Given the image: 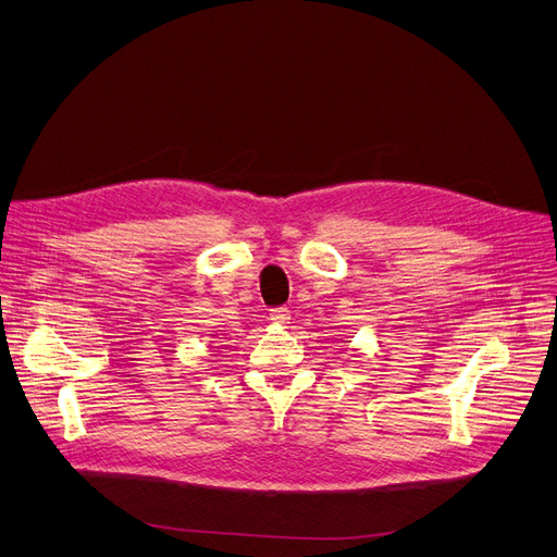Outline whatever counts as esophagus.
<instances>
[{
	"mask_svg": "<svg viewBox=\"0 0 557 557\" xmlns=\"http://www.w3.org/2000/svg\"><path fill=\"white\" fill-rule=\"evenodd\" d=\"M288 318H290L288 307H275V309H271V320H273V322H277V324H286V322H288Z\"/></svg>",
	"mask_w": 557,
	"mask_h": 557,
	"instance_id": "34e87169",
	"label": "esophagus"
}]
</instances>
